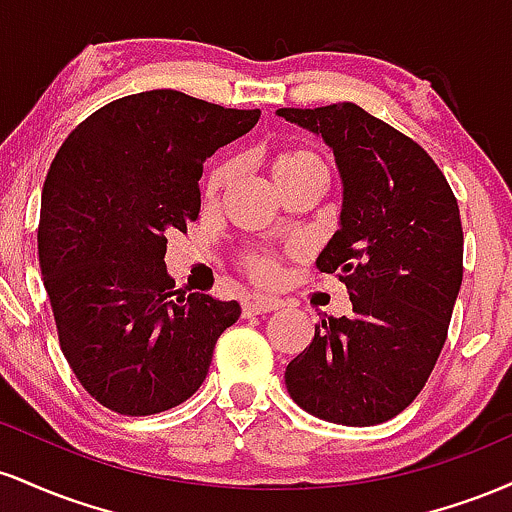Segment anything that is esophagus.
<instances>
[{
    "mask_svg": "<svg viewBox=\"0 0 512 512\" xmlns=\"http://www.w3.org/2000/svg\"><path fill=\"white\" fill-rule=\"evenodd\" d=\"M281 301L279 298H269V296H252L243 301V317L250 315H264L272 313V310H279Z\"/></svg>",
    "mask_w": 512,
    "mask_h": 512,
    "instance_id": "1",
    "label": "esophagus"
}]
</instances>
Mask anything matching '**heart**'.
<instances>
[{
	"label": "heart",
	"instance_id": "b5f03b06",
	"mask_svg": "<svg viewBox=\"0 0 512 512\" xmlns=\"http://www.w3.org/2000/svg\"><path fill=\"white\" fill-rule=\"evenodd\" d=\"M310 168H325L322 166L320 156L313 154V151H308V149H291V151H284V154H279L274 158L272 175H274V180H279V178H284V175L298 173V170H310ZM231 175H233V163H223V166H219L214 173H211L209 187L211 190H219V187H223L228 180H231ZM250 269H252V274L262 281L276 279V264L272 260L255 257V260L250 262Z\"/></svg>",
	"mask_w": 512,
	"mask_h": 512
}]
</instances>
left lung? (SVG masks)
Wrapping results in <instances>:
<instances>
[{"label":"left lung","mask_w":512,"mask_h":512,"mask_svg":"<svg viewBox=\"0 0 512 512\" xmlns=\"http://www.w3.org/2000/svg\"><path fill=\"white\" fill-rule=\"evenodd\" d=\"M276 115L332 149L342 211L315 264L351 301L286 366V390L322 421L383 424L414 402L448 337L462 284L457 199L419 144L354 103Z\"/></svg>","instance_id":"1"}]
</instances>
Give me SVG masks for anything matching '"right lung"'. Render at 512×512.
<instances>
[{
	"mask_svg": "<svg viewBox=\"0 0 512 512\" xmlns=\"http://www.w3.org/2000/svg\"><path fill=\"white\" fill-rule=\"evenodd\" d=\"M257 120L260 110L161 88L96 110L57 151L40 202V272L64 356L103 407H178L240 317L236 301L175 291L163 257L168 233L199 216L204 161Z\"/></svg>",
	"mask_w": 512,
	"mask_h": 512,
	"instance_id": "obj_1",
	"label": "right lung"
}]
</instances>
